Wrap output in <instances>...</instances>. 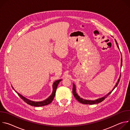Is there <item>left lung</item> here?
<instances>
[{
	"label": "left lung",
	"instance_id": "obj_1",
	"mask_svg": "<svg viewBox=\"0 0 130 130\" xmlns=\"http://www.w3.org/2000/svg\"><path fill=\"white\" fill-rule=\"evenodd\" d=\"M115 42H116V45H117L118 48L119 49V46H118V43H117L116 40H115ZM122 58H121V66H122ZM120 77H121V75H120V77H119V79H118V81H117V82L116 85H115V87H114L113 90L115 88V87L118 85V83H119V82L120 79ZM76 89L75 85V84H74L73 83L72 92H73V95L74 97H75V98H76L79 102H80V103H82V104H95L99 103L101 102L102 101H103L105 98H106L107 97L109 94H110L111 93H112V91H113V90L111 91L110 92H109V93H108L107 95H106V96H105L104 97H102V98H101L96 99V100H85V99H83L80 98V97L77 95V92H76Z\"/></svg>",
	"mask_w": 130,
	"mask_h": 130
}]
</instances>
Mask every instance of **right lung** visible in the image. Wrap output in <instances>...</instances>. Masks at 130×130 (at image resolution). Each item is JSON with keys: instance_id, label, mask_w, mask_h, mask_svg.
<instances>
[{"instance_id": "right-lung-1", "label": "right lung", "mask_w": 130, "mask_h": 130, "mask_svg": "<svg viewBox=\"0 0 130 130\" xmlns=\"http://www.w3.org/2000/svg\"><path fill=\"white\" fill-rule=\"evenodd\" d=\"M62 80V79L59 80H57V81H55L54 82V83L53 84V91H52V94L51 95V96L48 98H47L46 100H45L44 101H41V102H34V101H31V100H29L26 99V98H25L24 97L22 96L19 93H18V95L20 97V98L22 100H23L25 102H26L27 104H29L31 106H44V105H47L50 104L53 101V100L54 99V97L55 95V92H56L58 85L59 83H60V82ZM12 88H13V87H12Z\"/></svg>"}]
</instances>
